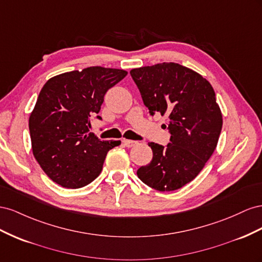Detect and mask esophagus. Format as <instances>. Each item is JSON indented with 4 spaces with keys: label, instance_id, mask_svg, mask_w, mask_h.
<instances>
[{
    "label": "esophagus",
    "instance_id": "esophagus-1",
    "mask_svg": "<svg viewBox=\"0 0 262 262\" xmlns=\"http://www.w3.org/2000/svg\"><path fill=\"white\" fill-rule=\"evenodd\" d=\"M138 143L136 140H129V139H124L123 140V145L127 148H132L134 146H136Z\"/></svg>",
    "mask_w": 262,
    "mask_h": 262
}]
</instances>
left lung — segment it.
Returning a JSON list of instances; mask_svg holds the SVG:
<instances>
[{"instance_id":"left-lung-1","label":"left lung","mask_w":262,"mask_h":262,"mask_svg":"<svg viewBox=\"0 0 262 262\" xmlns=\"http://www.w3.org/2000/svg\"><path fill=\"white\" fill-rule=\"evenodd\" d=\"M151 114L168 115L170 143H149L152 160L137 170L150 188L169 192L182 188L203 170L219 143L223 116L214 89L200 73L176 62L130 70Z\"/></svg>"}]
</instances>
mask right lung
I'll use <instances>...</instances> for the list:
<instances>
[{
    "label": "right lung",
    "mask_w": 262,
    "mask_h": 262,
    "mask_svg": "<svg viewBox=\"0 0 262 262\" xmlns=\"http://www.w3.org/2000/svg\"><path fill=\"white\" fill-rule=\"evenodd\" d=\"M126 74L122 69L89 67L58 74L42 86L29 116L32 150L57 184L79 189L91 183L100 176L107 152L121 144L101 140L89 128L107 90Z\"/></svg>",
    "instance_id": "add662e5"
}]
</instances>
